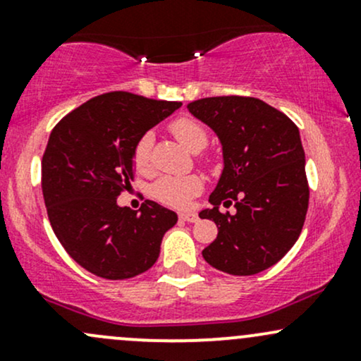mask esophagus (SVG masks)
<instances>
[{
  "label": "esophagus",
  "instance_id": "obj_1",
  "mask_svg": "<svg viewBox=\"0 0 361 361\" xmlns=\"http://www.w3.org/2000/svg\"><path fill=\"white\" fill-rule=\"evenodd\" d=\"M180 219H181V221H186V222H197L198 215L192 214V212H183V214H180Z\"/></svg>",
  "mask_w": 361,
  "mask_h": 361
}]
</instances>
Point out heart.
<instances>
[{
	"label": "heart",
	"instance_id": "obj_1",
	"mask_svg": "<svg viewBox=\"0 0 361 361\" xmlns=\"http://www.w3.org/2000/svg\"><path fill=\"white\" fill-rule=\"evenodd\" d=\"M171 132L180 139L181 144H185L193 152H200L209 144L207 130L192 118H176L171 123ZM152 140H154L152 132H144L135 142L132 159H134L135 168L139 171H146L151 168ZM202 188H204V181L197 175L163 176L152 183L151 195L152 198H156L157 202L164 205L185 207L193 197H197L202 192Z\"/></svg>",
	"mask_w": 361,
	"mask_h": 361
}]
</instances>
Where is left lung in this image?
Segmentation results:
<instances>
[{"instance_id":"1","label":"left lung","mask_w":361,"mask_h":361,"mask_svg":"<svg viewBox=\"0 0 361 361\" xmlns=\"http://www.w3.org/2000/svg\"><path fill=\"white\" fill-rule=\"evenodd\" d=\"M186 109L222 142L224 171L202 219L219 234L202 255L210 267L238 276L256 275L295 244L309 207L305 152L299 128L280 110L252 97H212ZM235 204L236 214L218 207Z\"/></svg>"}]
</instances>
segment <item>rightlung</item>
I'll return each instance as SVG.
<instances>
[{
	"label": "right lung",
	"mask_w": 361,
	"mask_h": 361,
	"mask_svg": "<svg viewBox=\"0 0 361 361\" xmlns=\"http://www.w3.org/2000/svg\"><path fill=\"white\" fill-rule=\"evenodd\" d=\"M181 103L110 91L69 111L52 128L42 157V193L57 239L80 267L106 280L147 271L178 217L152 200L118 207L144 132Z\"/></svg>",
	"instance_id": "add662e5"
}]
</instances>
